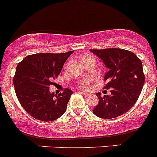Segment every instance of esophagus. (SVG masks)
<instances>
[{
  "instance_id": "34e87169",
  "label": "esophagus",
  "mask_w": 157,
  "mask_h": 157,
  "mask_svg": "<svg viewBox=\"0 0 157 157\" xmlns=\"http://www.w3.org/2000/svg\"><path fill=\"white\" fill-rule=\"evenodd\" d=\"M80 94H83V96H85V97H88V96L90 95V94L89 93H86V92H80Z\"/></svg>"
}]
</instances>
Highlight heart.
Instances as JSON below:
<instances>
[{"instance_id":"obj_1","label":"heart","mask_w":157,"mask_h":157,"mask_svg":"<svg viewBox=\"0 0 157 157\" xmlns=\"http://www.w3.org/2000/svg\"><path fill=\"white\" fill-rule=\"evenodd\" d=\"M89 58H94V57H93L91 55H89V54H85V55L82 56L80 60H81V62H82L84 60H86V59H89ZM92 81H93V79L91 78V77H86V78L83 79V80L80 81V85L81 87L84 88V89H87V88L90 87Z\"/></svg>"}]
</instances>
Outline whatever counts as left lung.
I'll list each match as a JSON object with an SVG mask.
<instances>
[{
    "label": "left lung",
    "instance_id": "1",
    "mask_svg": "<svg viewBox=\"0 0 157 157\" xmlns=\"http://www.w3.org/2000/svg\"><path fill=\"white\" fill-rule=\"evenodd\" d=\"M103 62L108 72L105 89H111L110 95L101 97L97 93L99 103L93 113L103 119H112L127 113L140 97L145 76L141 60L131 51L120 48L90 50Z\"/></svg>",
    "mask_w": 157,
    "mask_h": 157
}]
</instances>
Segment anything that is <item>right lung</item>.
Wrapping results in <instances>:
<instances>
[{
    "label": "right lung",
    "instance_id": "right-lung-1",
    "mask_svg": "<svg viewBox=\"0 0 157 157\" xmlns=\"http://www.w3.org/2000/svg\"><path fill=\"white\" fill-rule=\"evenodd\" d=\"M74 51L62 54L41 53L28 55L20 62L13 79L17 97L31 117L41 121H53L65 113L73 91L50 92L52 80L60 74Z\"/></svg>",
    "mask_w": 157,
    "mask_h": 157
}]
</instances>
